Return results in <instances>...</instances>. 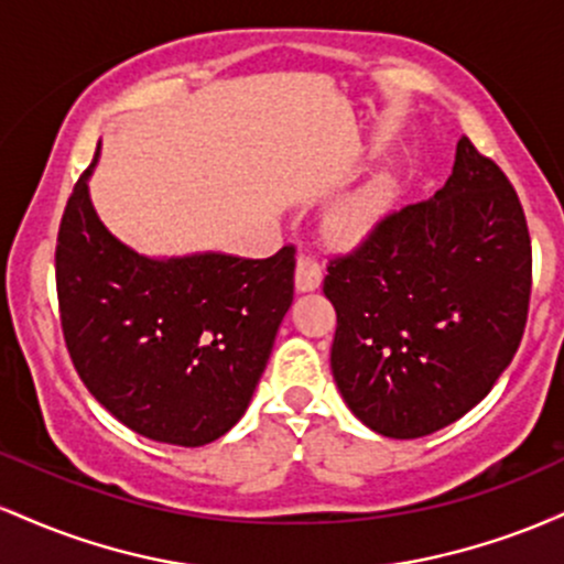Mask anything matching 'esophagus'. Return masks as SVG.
I'll use <instances>...</instances> for the list:
<instances>
[{"label":"esophagus","instance_id":"obj_1","mask_svg":"<svg viewBox=\"0 0 564 564\" xmlns=\"http://www.w3.org/2000/svg\"><path fill=\"white\" fill-rule=\"evenodd\" d=\"M321 278H323V270L315 257H307V254H300L296 257V270H294V283H296V291H315L321 286Z\"/></svg>","mask_w":564,"mask_h":564}]
</instances>
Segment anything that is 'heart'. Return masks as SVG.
<instances>
[{"label": "heart", "mask_w": 564, "mask_h": 564, "mask_svg": "<svg viewBox=\"0 0 564 564\" xmlns=\"http://www.w3.org/2000/svg\"><path fill=\"white\" fill-rule=\"evenodd\" d=\"M392 200V185L387 177L373 180L364 191L349 196L339 209L334 212L332 228L345 241H360L384 219Z\"/></svg>", "instance_id": "obj_1"}]
</instances>
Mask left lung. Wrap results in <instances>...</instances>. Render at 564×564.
<instances>
[{"label": "left lung", "mask_w": 564, "mask_h": 564, "mask_svg": "<svg viewBox=\"0 0 564 564\" xmlns=\"http://www.w3.org/2000/svg\"><path fill=\"white\" fill-rule=\"evenodd\" d=\"M323 294L334 381L368 430L413 440L462 419L525 332L530 236L507 174L462 138L448 183L334 260Z\"/></svg>", "instance_id": "obj_1"}]
</instances>
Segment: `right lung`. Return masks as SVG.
Returning a JSON list of instances; mask_svg holds the SVG:
<instances>
[{"mask_svg":"<svg viewBox=\"0 0 564 564\" xmlns=\"http://www.w3.org/2000/svg\"><path fill=\"white\" fill-rule=\"evenodd\" d=\"M100 145L63 212L55 275L76 371L121 424L198 448L238 424L294 300V249L148 257L113 236L89 196Z\"/></svg>","mask_w":564,"mask_h":564,"instance_id":"right-lung-1","label":"right lung"}]
</instances>
